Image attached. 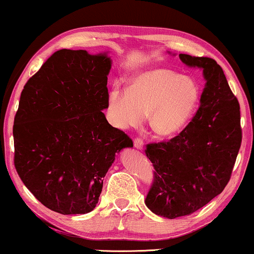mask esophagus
I'll use <instances>...</instances> for the list:
<instances>
[{"instance_id": "34e87169", "label": "esophagus", "mask_w": 254, "mask_h": 254, "mask_svg": "<svg viewBox=\"0 0 254 254\" xmlns=\"http://www.w3.org/2000/svg\"><path fill=\"white\" fill-rule=\"evenodd\" d=\"M133 145H135L136 149L142 150L143 149V141L141 138H135L133 139Z\"/></svg>"}]
</instances>
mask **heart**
Segmentation results:
<instances>
[{
    "label": "heart",
    "instance_id": "1",
    "mask_svg": "<svg viewBox=\"0 0 254 254\" xmlns=\"http://www.w3.org/2000/svg\"><path fill=\"white\" fill-rule=\"evenodd\" d=\"M200 100V88L192 77L156 68L136 75L129 89L113 87L107 95V116L119 130L137 127L148 113L150 127L161 136L182 131Z\"/></svg>",
    "mask_w": 254,
    "mask_h": 254
}]
</instances>
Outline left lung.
<instances>
[{"instance_id": "left-lung-1", "label": "left lung", "mask_w": 254, "mask_h": 254, "mask_svg": "<svg viewBox=\"0 0 254 254\" xmlns=\"http://www.w3.org/2000/svg\"><path fill=\"white\" fill-rule=\"evenodd\" d=\"M186 65L205 78L200 105L192 121L168 142L147 144L154 182L145 205L167 218L191 215L220 194L228 184L241 145L240 105L216 61L180 54Z\"/></svg>"}]
</instances>
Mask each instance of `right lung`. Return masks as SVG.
I'll list each match as a JSON object with an SVG mask.
<instances>
[{"label":"right lung","instance_id":"right-lung-1","mask_svg":"<svg viewBox=\"0 0 254 254\" xmlns=\"http://www.w3.org/2000/svg\"><path fill=\"white\" fill-rule=\"evenodd\" d=\"M111 64L106 52L62 49L22 89L14 118V165L50 210L92 211L116 154L133 145L101 112L107 109Z\"/></svg>","mask_w":254,"mask_h":254}]
</instances>
